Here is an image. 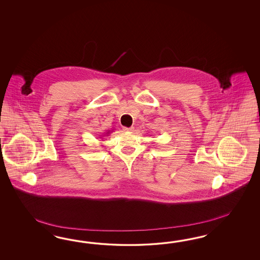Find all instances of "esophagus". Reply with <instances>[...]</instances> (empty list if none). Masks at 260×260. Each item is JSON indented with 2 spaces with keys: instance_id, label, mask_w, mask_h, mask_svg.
<instances>
[{
  "instance_id": "obj_1",
  "label": "esophagus",
  "mask_w": 260,
  "mask_h": 260,
  "mask_svg": "<svg viewBox=\"0 0 260 260\" xmlns=\"http://www.w3.org/2000/svg\"><path fill=\"white\" fill-rule=\"evenodd\" d=\"M123 131H124V132H133V131H134V126H129V127L124 126V127H123Z\"/></svg>"
}]
</instances>
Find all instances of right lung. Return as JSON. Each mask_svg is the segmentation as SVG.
<instances>
[{
	"label": "right lung",
	"mask_w": 260,
	"mask_h": 260,
	"mask_svg": "<svg viewBox=\"0 0 260 260\" xmlns=\"http://www.w3.org/2000/svg\"><path fill=\"white\" fill-rule=\"evenodd\" d=\"M110 132H111V131H108V132H106V133H104V135H102L103 137H104V136H105V135H106V136H109V134H110Z\"/></svg>",
	"instance_id": "obj_1"
}]
</instances>
